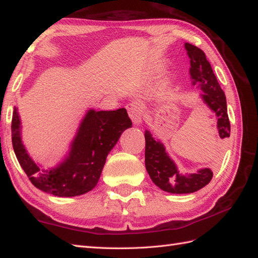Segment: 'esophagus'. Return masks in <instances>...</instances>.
<instances>
[{"mask_svg": "<svg viewBox=\"0 0 258 258\" xmlns=\"http://www.w3.org/2000/svg\"><path fill=\"white\" fill-rule=\"evenodd\" d=\"M125 107L127 109V113L133 123L140 124L142 122V116H143V108H142L141 104L138 102H131L126 104Z\"/></svg>", "mask_w": 258, "mask_h": 258, "instance_id": "34e87169", "label": "esophagus"}]
</instances>
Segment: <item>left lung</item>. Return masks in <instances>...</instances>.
Returning <instances> with one entry per match:
<instances>
[{"instance_id": "1", "label": "left lung", "mask_w": 258, "mask_h": 258, "mask_svg": "<svg viewBox=\"0 0 258 258\" xmlns=\"http://www.w3.org/2000/svg\"><path fill=\"white\" fill-rule=\"evenodd\" d=\"M185 48L190 58L189 74L193 84H199L202 98L217 116V128L221 139L229 138L231 124L227 115L226 97L218 84L210 62L201 48L185 43ZM145 166L153 182L161 189L173 194L194 193L211 182L213 172L210 168L200 169L196 174L182 175L174 162L165 152L161 142L153 139L152 134L145 132Z\"/></svg>"}]
</instances>
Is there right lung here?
<instances>
[{"label":"right lung","mask_w":258,"mask_h":258,"mask_svg":"<svg viewBox=\"0 0 258 258\" xmlns=\"http://www.w3.org/2000/svg\"><path fill=\"white\" fill-rule=\"evenodd\" d=\"M132 126L125 108L116 111L90 109L82 120L69 156L50 171H41L27 154L21 140V122L14 107L12 144L16 158L36 188L58 197L85 194L96 186L106 156L120 134Z\"/></svg>","instance_id":"right-lung-1"}]
</instances>
